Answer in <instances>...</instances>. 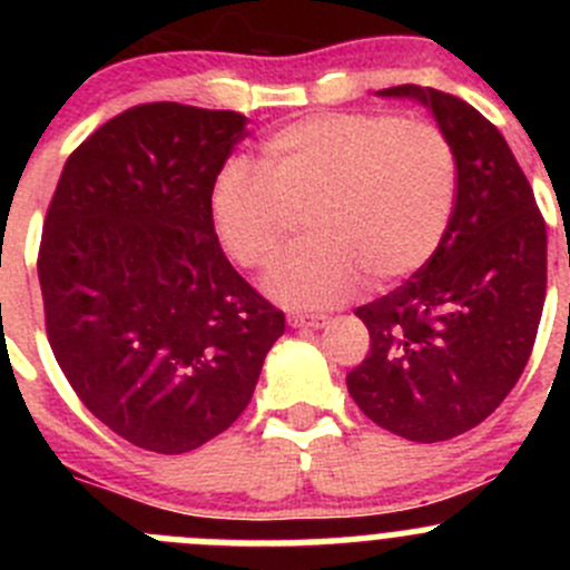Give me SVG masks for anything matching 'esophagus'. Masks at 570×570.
<instances>
[{"instance_id": "34e87169", "label": "esophagus", "mask_w": 570, "mask_h": 570, "mask_svg": "<svg viewBox=\"0 0 570 570\" xmlns=\"http://www.w3.org/2000/svg\"><path fill=\"white\" fill-rule=\"evenodd\" d=\"M289 325L292 327H325L327 325V317L325 314H292L289 317Z\"/></svg>"}]
</instances>
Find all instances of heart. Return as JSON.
Returning <instances> with one entry per match:
<instances>
[{
    "label": "heart",
    "instance_id": "b5f03b06",
    "mask_svg": "<svg viewBox=\"0 0 570 570\" xmlns=\"http://www.w3.org/2000/svg\"><path fill=\"white\" fill-rule=\"evenodd\" d=\"M232 157L209 187L220 248L245 269L264 267L308 209L306 243L275 258L262 286L275 303L320 312L375 284L407 278L450 228L458 159L450 137L422 118L322 112L262 142V159Z\"/></svg>",
    "mask_w": 570,
    "mask_h": 570
}]
</instances>
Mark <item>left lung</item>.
Returning a JSON list of instances; mask_svg holds the SVG:
<instances>
[{
	"instance_id": "left-lung-1",
	"label": "left lung",
	"mask_w": 570,
	"mask_h": 570,
	"mask_svg": "<svg viewBox=\"0 0 570 570\" xmlns=\"http://www.w3.org/2000/svg\"><path fill=\"white\" fill-rule=\"evenodd\" d=\"M433 109L458 159L450 228L422 269L355 308L370 355L347 375L361 411L419 444L491 416L530 361L546 301V223L497 126L458 96L396 85Z\"/></svg>"
}]
</instances>
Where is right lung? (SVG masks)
Here are the masks:
<instances>
[{"label": "right lung", "instance_id": "right-lung-1", "mask_svg": "<svg viewBox=\"0 0 570 570\" xmlns=\"http://www.w3.org/2000/svg\"><path fill=\"white\" fill-rule=\"evenodd\" d=\"M248 118L151 101L68 157L38 250L46 336L99 422L181 455L237 422L284 312L232 267L209 187Z\"/></svg>", "mask_w": 570, "mask_h": 570}]
</instances>
